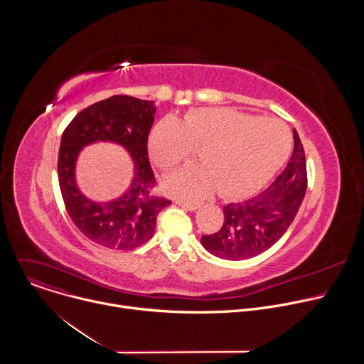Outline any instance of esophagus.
I'll return each mask as SVG.
<instances>
[{"mask_svg":"<svg viewBox=\"0 0 364 364\" xmlns=\"http://www.w3.org/2000/svg\"><path fill=\"white\" fill-rule=\"evenodd\" d=\"M177 204L180 205V207H183L184 210H188V212H194V210H197L198 209V204H196V203H186V201H177Z\"/></svg>","mask_w":364,"mask_h":364,"instance_id":"obj_1","label":"esophagus"}]
</instances>
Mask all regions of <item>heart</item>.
I'll return each mask as SVG.
<instances>
[{"mask_svg":"<svg viewBox=\"0 0 364 364\" xmlns=\"http://www.w3.org/2000/svg\"><path fill=\"white\" fill-rule=\"evenodd\" d=\"M148 146L163 170L187 161L201 149L204 166L184 167L166 181L183 198L198 200L219 187L225 197H245L267 183L285 161L291 135L278 119L257 118L233 109H198L181 121L166 117L154 125Z\"/></svg>","mask_w":364,"mask_h":364,"instance_id":"b5f03b06","label":"heart"}]
</instances>
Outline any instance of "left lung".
I'll return each mask as SVG.
<instances>
[{"label":"left lung","instance_id":"left-lung-1","mask_svg":"<svg viewBox=\"0 0 364 364\" xmlns=\"http://www.w3.org/2000/svg\"><path fill=\"white\" fill-rule=\"evenodd\" d=\"M306 190L305 154L294 129V152L284 171L262 191L223 207V226L201 236L203 247L226 261H243L274 246L294 222Z\"/></svg>","mask_w":364,"mask_h":364}]
</instances>
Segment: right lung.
Masks as SVG:
<instances>
[{
  "label": "right lung",
  "instance_id": "right-lung-1",
  "mask_svg": "<svg viewBox=\"0 0 364 364\" xmlns=\"http://www.w3.org/2000/svg\"><path fill=\"white\" fill-rule=\"evenodd\" d=\"M157 111L154 100L115 95L80 111L62 135L58 176L66 210L76 228L92 242L117 250L134 249L149 240L159 213L171 204L155 197V177L146 142ZM97 141L122 146L133 161L130 186L115 199L99 202L80 190L75 166L83 147Z\"/></svg>",
  "mask_w": 364,
  "mask_h": 364
}]
</instances>
